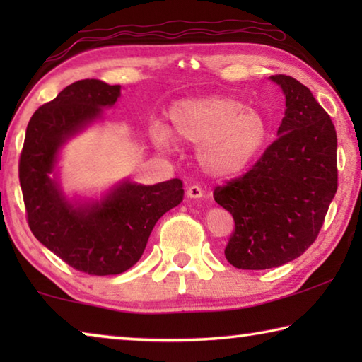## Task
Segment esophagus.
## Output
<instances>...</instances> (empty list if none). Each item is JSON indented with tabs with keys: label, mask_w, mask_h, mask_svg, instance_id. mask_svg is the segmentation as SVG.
Returning <instances> with one entry per match:
<instances>
[{
	"label": "esophagus",
	"mask_w": 362,
	"mask_h": 362,
	"mask_svg": "<svg viewBox=\"0 0 362 362\" xmlns=\"http://www.w3.org/2000/svg\"><path fill=\"white\" fill-rule=\"evenodd\" d=\"M187 196H188V198H203L204 192L199 185H192V187H188V189H187Z\"/></svg>",
	"instance_id": "34e87169"
}]
</instances>
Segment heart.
<instances>
[{"mask_svg": "<svg viewBox=\"0 0 362 362\" xmlns=\"http://www.w3.org/2000/svg\"><path fill=\"white\" fill-rule=\"evenodd\" d=\"M175 139L198 144L196 159L207 174L235 177L260 155L268 139V122L259 110L230 95H206L180 100L169 110ZM153 139L168 145L169 134L155 127Z\"/></svg>", "mask_w": 362, "mask_h": 362, "instance_id": "b5f03b06", "label": "heart"}]
</instances>
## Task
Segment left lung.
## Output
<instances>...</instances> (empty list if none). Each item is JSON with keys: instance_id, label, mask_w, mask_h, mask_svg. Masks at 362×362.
<instances>
[{"instance_id": "8db88e82", "label": "left lung", "mask_w": 362, "mask_h": 362, "mask_svg": "<svg viewBox=\"0 0 362 362\" xmlns=\"http://www.w3.org/2000/svg\"><path fill=\"white\" fill-rule=\"evenodd\" d=\"M286 94L278 139L246 174L214 189L235 220L225 257L241 269L281 267L316 241L339 187L330 116L296 78L269 76Z\"/></svg>"}]
</instances>
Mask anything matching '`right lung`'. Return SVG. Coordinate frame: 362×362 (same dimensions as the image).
I'll use <instances>...</instances> for the list:
<instances>
[{
    "mask_svg": "<svg viewBox=\"0 0 362 362\" xmlns=\"http://www.w3.org/2000/svg\"><path fill=\"white\" fill-rule=\"evenodd\" d=\"M118 97V84L99 79L66 86L33 113L19 159L30 230L66 265L93 276L119 274L136 265L153 226L183 198L182 180L170 179L151 187L124 183L100 204L75 207L49 177L60 145Z\"/></svg>",
    "mask_w": 362,
    "mask_h": 362,
    "instance_id": "obj_1",
    "label": "right lung"
}]
</instances>
